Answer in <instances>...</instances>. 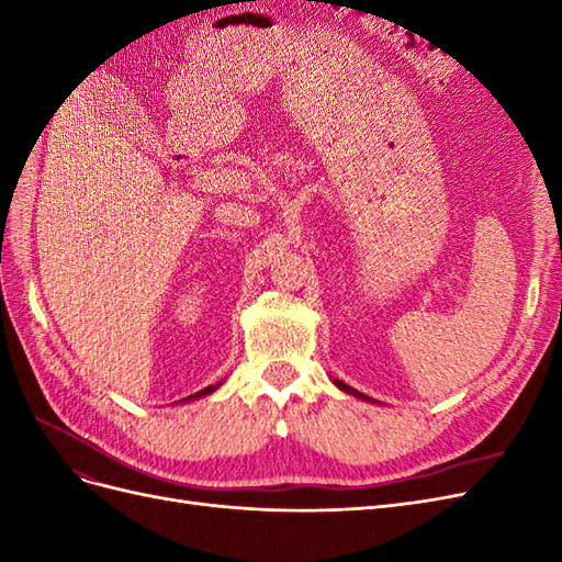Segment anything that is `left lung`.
I'll use <instances>...</instances> for the list:
<instances>
[{
  "label": "left lung",
  "instance_id": "8db88e82",
  "mask_svg": "<svg viewBox=\"0 0 562 562\" xmlns=\"http://www.w3.org/2000/svg\"><path fill=\"white\" fill-rule=\"evenodd\" d=\"M339 389H342V391H347V394H351V396H356V398H363V401H372V398H368V396H363L361 394V391H356V389H351V386H347L345 382H339V380H333Z\"/></svg>",
  "mask_w": 562,
  "mask_h": 562
}]
</instances>
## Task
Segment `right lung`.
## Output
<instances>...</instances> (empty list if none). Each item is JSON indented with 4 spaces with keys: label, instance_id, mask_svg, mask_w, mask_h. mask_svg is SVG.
<instances>
[{
    "label": "right lung",
    "instance_id": "obj_1",
    "mask_svg": "<svg viewBox=\"0 0 562 562\" xmlns=\"http://www.w3.org/2000/svg\"><path fill=\"white\" fill-rule=\"evenodd\" d=\"M223 384V382H220ZM220 384H211V386H206V389H201V391H196V394H192V396H187V398H182V401H192V398H201V396H209V394H213V391L220 386Z\"/></svg>",
    "mask_w": 562,
    "mask_h": 562
}]
</instances>
